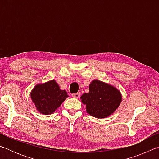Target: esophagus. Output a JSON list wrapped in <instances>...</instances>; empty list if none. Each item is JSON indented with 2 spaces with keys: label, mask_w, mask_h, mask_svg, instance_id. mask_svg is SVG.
Instances as JSON below:
<instances>
[{
  "label": "esophagus",
  "mask_w": 159,
  "mask_h": 159,
  "mask_svg": "<svg viewBox=\"0 0 159 159\" xmlns=\"http://www.w3.org/2000/svg\"><path fill=\"white\" fill-rule=\"evenodd\" d=\"M80 93H75L72 95V97L74 98H80Z\"/></svg>",
  "instance_id": "esophagus-1"
}]
</instances>
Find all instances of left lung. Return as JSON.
Listing matches in <instances>:
<instances>
[{
	"label": "left lung",
	"instance_id": "1",
	"mask_svg": "<svg viewBox=\"0 0 159 159\" xmlns=\"http://www.w3.org/2000/svg\"><path fill=\"white\" fill-rule=\"evenodd\" d=\"M80 99L86 105L88 114L97 118H105L119 107L122 95L114 86L93 80L89 85V93L83 94Z\"/></svg>",
	"mask_w": 159,
	"mask_h": 159
}]
</instances>
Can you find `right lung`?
Wrapping results in <instances>:
<instances>
[{
	"instance_id": "right-lung-1",
	"label": "right lung",
	"mask_w": 159,
	"mask_h": 159,
	"mask_svg": "<svg viewBox=\"0 0 159 159\" xmlns=\"http://www.w3.org/2000/svg\"><path fill=\"white\" fill-rule=\"evenodd\" d=\"M66 90H61L55 80L37 84L31 92V98L39 113L52 114L68 98Z\"/></svg>"
}]
</instances>
